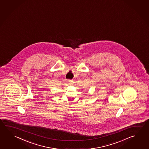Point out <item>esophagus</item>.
Instances as JSON below:
<instances>
[{"label": "esophagus", "mask_w": 149, "mask_h": 149, "mask_svg": "<svg viewBox=\"0 0 149 149\" xmlns=\"http://www.w3.org/2000/svg\"><path fill=\"white\" fill-rule=\"evenodd\" d=\"M73 81H72V80H68V82H69V84L71 85V84H72L73 83Z\"/></svg>", "instance_id": "esophagus-1"}]
</instances>
